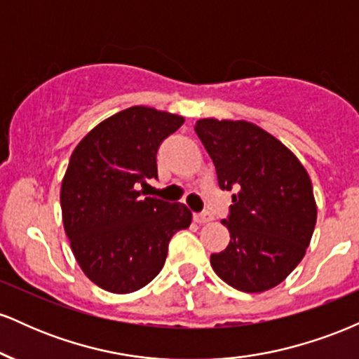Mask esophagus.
<instances>
[{
	"mask_svg": "<svg viewBox=\"0 0 359 359\" xmlns=\"http://www.w3.org/2000/svg\"><path fill=\"white\" fill-rule=\"evenodd\" d=\"M214 217L209 212H201V214H194V221L199 222V224H205V222H211Z\"/></svg>",
	"mask_w": 359,
	"mask_h": 359,
	"instance_id": "obj_1",
	"label": "esophagus"
}]
</instances>
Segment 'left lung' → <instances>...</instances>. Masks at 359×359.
I'll use <instances>...</instances> for the list:
<instances>
[{"label": "left lung", "instance_id": "8db88e82", "mask_svg": "<svg viewBox=\"0 0 359 359\" xmlns=\"http://www.w3.org/2000/svg\"><path fill=\"white\" fill-rule=\"evenodd\" d=\"M216 167L221 189L231 191V240L211 255L228 285L259 294L282 283L306 255L317 221L312 182L300 160L255 123L199 119L194 126Z\"/></svg>", "mask_w": 359, "mask_h": 359}]
</instances>
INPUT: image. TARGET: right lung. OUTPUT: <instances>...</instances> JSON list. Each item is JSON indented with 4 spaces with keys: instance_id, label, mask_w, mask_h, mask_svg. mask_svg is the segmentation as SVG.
<instances>
[{
    "instance_id": "obj_1",
    "label": "right lung",
    "mask_w": 359,
    "mask_h": 359,
    "mask_svg": "<svg viewBox=\"0 0 359 359\" xmlns=\"http://www.w3.org/2000/svg\"><path fill=\"white\" fill-rule=\"evenodd\" d=\"M182 125L179 114L131 106L74 148L60 187L62 221L81 270L104 290L131 294L150 283L163 269L170 238L191 224L185 204L138 191L156 177L162 140Z\"/></svg>"
}]
</instances>
